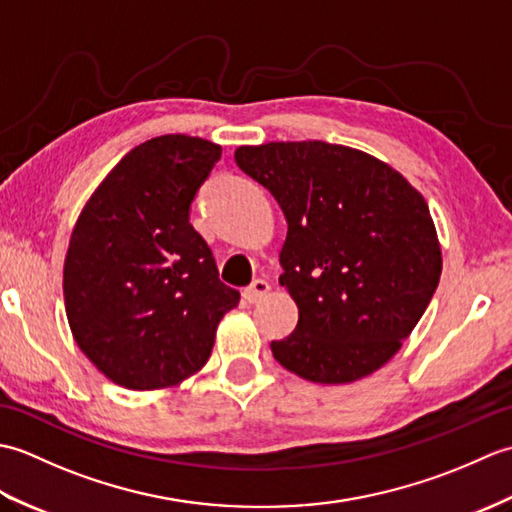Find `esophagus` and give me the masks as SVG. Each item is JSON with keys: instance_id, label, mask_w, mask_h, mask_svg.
<instances>
[{"instance_id": "obj_1", "label": "esophagus", "mask_w": 512, "mask_h": 512, "mask_svg": "<svg viewBox=\"0 0 512 512\" xmlns=\"http://www.w3.org/2000/svg\"><path fill=\"white\" fill-rule=\"evenodd\" d=\"M268 292H270V284H268V281H264V279H255L253 284H250L248 288H244L242 297H244V301H246V303H250V306H253V303L264 301V299L268 297Z\"/></svg>"}]
</instances>
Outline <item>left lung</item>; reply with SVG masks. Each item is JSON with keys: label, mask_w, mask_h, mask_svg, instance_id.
I'll use <instances>...</instances> for the list:
<instances>
[{"label": "left lung", "mask_w": 512, "mask_h": 512, "mask_svg": "<svg viewBox=\"0 0 512 512\" xmlns=\"http://www.w3.org/2000/svg\"><path fill=\"white\" fill-rule=\"evenodd\" d=\"M235 160L288 222L279 284L299 323L270 343L275 361L321 385L374 374L416 328L442 275L427 200L387 162L323 140L242 145Z\"/></svg>", "instance_id": "left-lung-1"}]
</instances>
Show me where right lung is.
<instances>
[{
  "label": "right lung",
  "instance_id": "1",
  "mask_svg": "<svg viewBox=\"0 0 512 512\" xmlns=\"http://www.w3.org/2000/svg\"><path fill=\"white\" fill-rule=\"evenodd\" d=\"M220 156V145L198 136L151 138L107 173L74 224L65 314L81 352L125 389H165L198 374L217 325L239 303L189 224L195 191Z\"/></svg>",
  "mask_w": 512,
  "mask_h": 512
}]
</instances>
